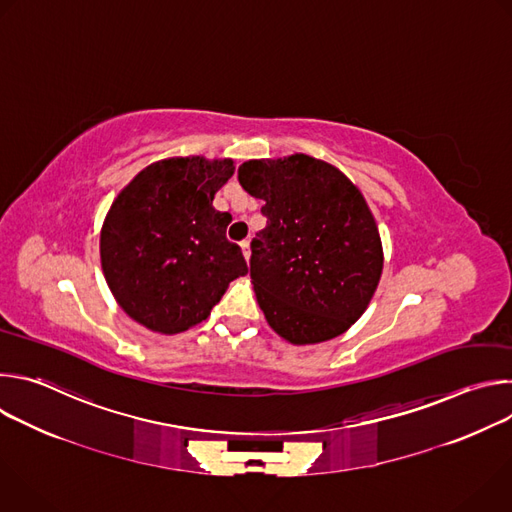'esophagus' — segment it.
<instances>
[{"mask_svg":"<svg viewBox=\"0 0 512 512\" xmlns=\"http://www.w3.org/2000/svg\"><path fill=\"white\" fill-rule=\"evenodd\" d=\"M241 249H243V255H245V259L249 261V257H251V243H249L247 239L241 243Z\"/></svg>","mask_w":512,"mask_h":512,"instance_id":"1","label":"esophagus"}]
</instances>
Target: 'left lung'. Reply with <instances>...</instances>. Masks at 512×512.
<instances>
[{
  "label": "left lung",
  "instance_id": "8db88e82",
  "mask_svg": "<svg viewBox=\"0 0 512 512\" xmlns=\"http://www.w3.org/2000/svg\"><path fill=\"white\" fill-rule=\"evenodd\" d=\"M267 227L251 243V281L269 326L291 344L346 332L367 310L383 271L375 216L334 166L294 154L239 166Z\"/></svg>",
  "mask_w": 512,
  "mask_h": 512
}]
</instances>
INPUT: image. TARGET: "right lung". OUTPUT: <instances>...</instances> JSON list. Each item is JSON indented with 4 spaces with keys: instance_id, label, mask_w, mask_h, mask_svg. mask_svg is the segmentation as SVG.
Masks as SVG:
<instances>
[{
    "instance_id": "right-lung-1",
    "label": "right lung",
    "mask_w": 512,
    "mask_h": 512,
    "mask_svg": "<svg viewBox=\"0 0 512 512\" xmlns=\"http://www.w3.org/2000/svg\"><path fill=\"white\" fill-rule=\"evenodd\" d=\"M233 174V160L170 158L117 194L101 229V267L129 318L154 332H184L247 275L241 247L227 239L231 214L212 206Z\"/></svg>"
}]
</instances>
